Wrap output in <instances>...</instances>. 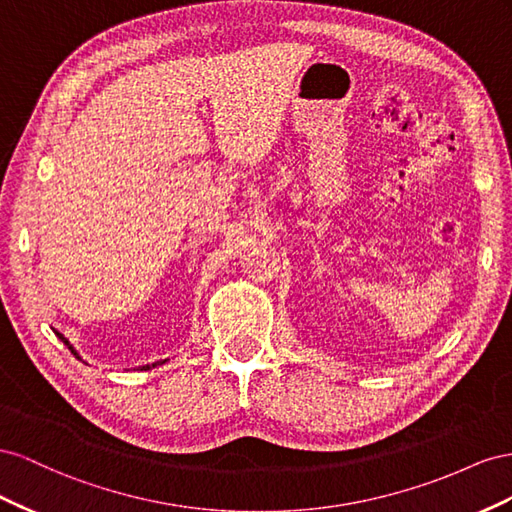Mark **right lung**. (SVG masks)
Masks as SVG:
<instances>
[{"instance_id":"add662e5","label":"right lung","mask_w":512,"mask_h":512,"mask_svg":"<svg viewBox=\"0 0 512 512\" xmlns=\"http://www.w3.org/2000/svg\"><path fill=\"white\" fill-rule=\"evenodd\" d=\"M55 334H57V337H60V339L64 341V345H68V349H70V352L77 356V352H75V347H72V345H70V343H68V341L64 339V334H60V332H57V330H55ZM163 362H165V360H163ZM156 364H158V362H154V364H148V367H143V369H152V367H156Z\"/></svg>"}]
</instances>
